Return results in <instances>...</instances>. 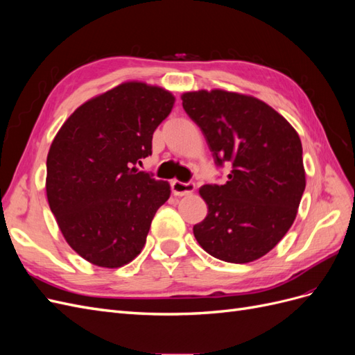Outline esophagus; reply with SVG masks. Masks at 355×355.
<instances>
[{
    "label": "esophagus",
    "mask_w": 355,
    "mask_h": 355,
    "mask_svg": "<svg viewBox=\"0 0 355 355\" xmlns=\"http://www.w3.org/2000/svg\"><path fill=\"white\" fill-rule=\"evenodd\" d=\"M196 185L192 182H180V180H171V191L176 197L189 196L194 192Z\"/></svg>",
    "instance_id": "esophagus-1"
}]
</instances>
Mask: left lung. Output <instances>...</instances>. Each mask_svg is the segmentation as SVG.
<instances>
[{"label":"left lung","mask_w":355,"mask_h":355,"mask_svg":"<svg viewBox=\"0 0 355 355\" xmlns=\"http://www.w3.org/2000/svg\"><path fill=\"white\" fill-rule=\"evenodd\" d=\"M185 112L206 137L225 185H204L206 219L194 225L198 244L216 259L253 262L280 243L295 222L305 189L297 132L270 105L220 89L182 94Z\"/></svg>","instance_id":"left-lung-1"}]
</instances>
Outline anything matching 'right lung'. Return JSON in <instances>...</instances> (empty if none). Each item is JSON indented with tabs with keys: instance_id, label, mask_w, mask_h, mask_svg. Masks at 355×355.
<instances>
[{
	"instance_id": "add662e5",
	"label": "right lung",
	"mask_w": 355,
	"mask_h": 355,
	"mask_svg": "<svg viewBox=\"0 0 355 355\" xmlns=\"http://www.w3.org/2000/svg\"><path fill=\"white\" fill-rule=\"evenodd\" d=\"M175 105L168 90L127 81L84 102L63 123L47 155L50 210L83 259L120 268L142 252L170 185L136 164Z\"/></svg>"
}]
</instances>
